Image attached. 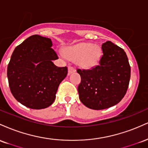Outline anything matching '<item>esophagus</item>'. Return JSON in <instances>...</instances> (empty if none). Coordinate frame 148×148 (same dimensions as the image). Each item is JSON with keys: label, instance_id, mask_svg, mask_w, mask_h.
Masks as SVG:
<instances>
[{"label": "esophagus", "instance_id": "1", "mask_svg": "<svg viewBox=\"0 0 148 148\" xmlns=\"http://www.w3.org/2000/svg\"><path fill=\"white\" fill-rule=\"evenodd\" d=\"M76 72V69L74 68V67H72V66L69 65L68 66V74H72L73 72Z\"/></svg>", "mask_w": 148, "mask_h": 148}]
</instances>
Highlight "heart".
I'll return each mask as SVG.
<instances>
[{"label": "heart", "instance_id": "heart-1", "mask_svg": "<svg viewBox=\"0 0 148 148\" xmlns=\"http://www.w3.org/2000/svg\"><path fill=\"white\" fill-rule=\"evenodd\" d=\"M65 55L72 60H76L79 67L89 69L99 62L101 56V49L99 45L90 42H81L65 50ZM65 55L61 53L62 57Z\"/></svg>", "mask_w": 148, "mask_h": 148}]
</instances>
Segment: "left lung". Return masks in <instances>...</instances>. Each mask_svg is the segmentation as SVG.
<instances>
[{"label": "left lung", "instance_id": "1", "mask_svg": "<svg viewBox=\"0 0 148 148\" xmlns=\"http://www.w3.org/2000/svg\"><path fill=\"white\" fill-rule=\"evenodd\" d=\"M99 64L90 69H76L81 76L79 99L94 110L109 108L120 102L130 84L131 67L126 53L111 41L101 45Z\"/></svg>", "mask_w": 148, "mask_h": 148}]
</instances>
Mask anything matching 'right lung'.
Segmentation results:
<instances>
[{
  "label": "right lung",
  "instance_id": "add662e5",
  "mask_svg": "<svg viewBox=\"0 0 148 148\" xmlns=\"http://www.w3.org/2000/svg\"><path fill=\"white\" fill-rule=\"evenodd\" d=\"M51 39L33 35L18 45L8 65L10 91L18 102L33 109H42L53 103L67 67H58V59Z\"/></svg>",
  "mask_w": 148,
  "mask_h": 148
}]
</instances>
